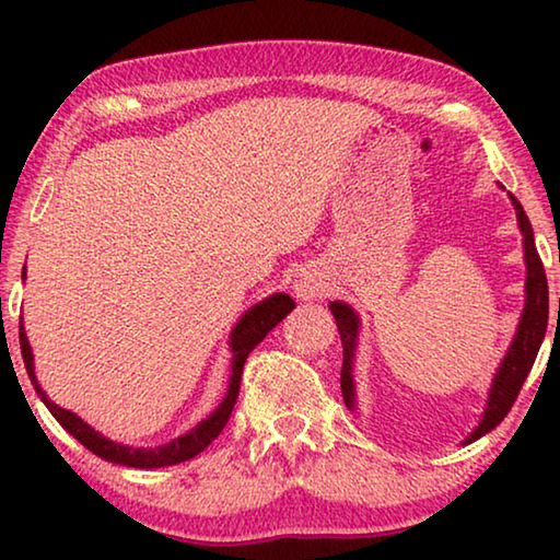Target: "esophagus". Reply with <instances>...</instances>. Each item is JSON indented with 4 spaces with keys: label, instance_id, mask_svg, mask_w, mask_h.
<instances>
[{
    "label": "esophagus",
    "instance_id": "1",
    "mask_svg": "<svg viewBox=\"0 0 560 560\" xmlns=\"http://www.w3.org/2000/svg\"><path fill=\"white\" fill-rule=\"evenodd\" d=\"M293 289H296L301 301H314L326 293V281L316 269H301L296 281H293Z\"/></svg>",
    "mask_w": 560,
    "mask_h": 560
}]
</instances>
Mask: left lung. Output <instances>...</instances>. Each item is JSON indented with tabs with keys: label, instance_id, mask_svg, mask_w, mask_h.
Returning <instances> with one entry per match:
<instances>
[{
	"label": "left lung",
	"instance_id": "1",
	"mask_svg": "<svg viewBox=\"0 0 560 560\" xmlns=\"http://www.w3.org/2000/svg\"><path fill=\"white\" fill-rule=\"evenodd\" d=\"M511 202H514L516 220L521 226V234H524V259H526V306L524 314H521L514 343H511L509 353L501 360L494 383H491L489 390V402L487 410L481 415V422L477 424L464 444L474 440L485 438L497 424L509 415L511 405L516 402L521 385H524L526 375L534 368V360L538 348L544 343L546 326H548V281L544 271V261L536 252L534 242V230H530V222L524 212V207L511 195ZM330 314L336 318L340 343H343V368H340V390H343L346 405L353 410L355 407V387H353V355H355V340H358V326L360 320L355 311L346 306L343 301L330 303Z\"/></svg>",
	"mask_w": 560,
	"mask_h": 560
}]
</instances>
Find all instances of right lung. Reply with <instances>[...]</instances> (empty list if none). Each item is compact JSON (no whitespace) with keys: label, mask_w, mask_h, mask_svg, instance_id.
I'll return each instance as SVG.
<instances>
[{"label":"right lung","mask_w":560,"mask_h":560,"mask_svg":"<svg viewBox=\"0 0 560 560\" xmlns=\"http://www.w3.org/2000/svg\"><path fill=\"white\" fill-rule=\"evenodd\" d=\"M26 269V267H24ZM26 273V271H24ZM22 273V279H24ZM296 308V303L289 296V293H273V296L259 301L257 306H252L246 314L236 320V326L232 328L230 336V348H232V377H230V390H226L224 400L220 407L202 420L197 428L189 430L183 438H177L173 442L163 444V447H128V444H118L113 440H106L101 432H96L81 420L79 415H73L71 410H63V407L54 405L46 393L42 390L39 381L34 375V355H32V346L26 340L24 334V320H19V343H22V358L26 365V373L32 377V385L36 395L42 397L44 405L49 407V412L59 420L61 428L73 434L83 447L91 450L93 454H98L101 459L113 462V464H122V467H136V469H158V467H170V464H179L187 462L200 454L207 444H210L217 434L224 430L226 420L236 405V395H240V383H242V371L246 358L254 348H257L264 338H267L269 330L281 324V318H287V314Z\"/></svg>","instance_id":"1"}]
</instances>
